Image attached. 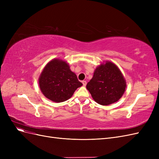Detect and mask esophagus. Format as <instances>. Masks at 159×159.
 <instances>
[{"instance_id": "esophagus-1", "label": "esophagus", "mask_w": 159, "mask_h": 159, "mask_svg": "<svg viewBox=\"0 0 159 159\" xmlns=\"http://www.w3.org/2000/svg\"><path fill=\"white\" fill-rule=\"evenodd\" d=\"M82 84H83V85H84V86H85L86 84H87V82H86V81H82Z\"/></svg>"}]
</instances>
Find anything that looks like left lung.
<instances>
[{
    "label": "left lung",
    "instance_id": "left-lung-1",
    "mask_svg": "<svg viewBox=\"0 0 159 159\" xmlns=\"http://www.w3.org/2000/svg\"><path fill=\"white\" fill-rule=\"evenodd\" d=\"M95 102L102 105L112 104L121 98L126 88V81L118 67L105 61L95 69L86 85Z\"/></svg>",
    "mask_w": 159,
    "mask_h": 159
}]
</instances>
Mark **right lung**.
I'll use <instances>...</instances> for the list:
<instances>
[{"label":"right lung","instance_id":"obj_1","mask_svg":"<svg viewBox=\"0 0 159 159\" xmlns=\"http://www.w3.org/2000/svg\"><path fill=\"white\" fill-rule=\"evenodd\" d=\"M39 85L46 98L60 103L70 99L82 84L70 70L66 61L54 59L43 69L39 78Z\"/></svg>","mask_w":159,"mask_h":159}]
</instances>
